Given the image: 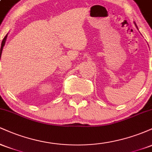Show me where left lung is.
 <instances>
[{"mask_svg":"<svg viewBox=\"0 0 152 152\" xmlns=\"http://www.w3.org/2000/svg\"><path fill=\"white\" fill-rule=\"evenodd\" d=\"M136 26H137V25H136Z\"/></svg>","mask_w":152,"mask_h":152,"instance_id":"8db88e82","label":"left lung"}]
</instances>
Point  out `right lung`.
<instances>
[{"mask_svg":"<svg viewBox=\"0 0 152 152\" xmlns=\"http://www.w3.org/2000/svg\"><path fill=\"white\" fill-rule=\"evenodd\" d=\"M7 36H8V34L6 35V36H5L4 38H3V41H2V43H1V50H0V58L1 57V53H2V50H3V46H4L5 43H6V38H7Z\"/></svg>","mask_w":152,"mask_h":152,"instance_id":"obj_1","label":"right lung"}]
</instances>
